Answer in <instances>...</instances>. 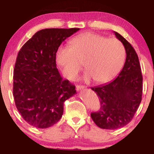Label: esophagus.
<instances>
[{
	"mask_svg": "<svg viewBox=\"0 0 154 154\" xmlns=\"http://www.w3.org/2000/svg\"><path fill=\"white\" fill-rule=\"evenodd\" d=\"M85 88V86H83V85H77L76 86V90H83Z\"/></svg>",
	"mask_w": 154,
	"mask_h": 154,
	"instance_id": "obj_1",
	"label": "esophagus"
}]
</instances>
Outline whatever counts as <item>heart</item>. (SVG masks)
I'll list each match as a JSON object with an SVG mask.
<instances>
[{
  "instance_id": "obj_1",
  "label": "heart",
  "mask_w": 154,
  "mask_h": 154,
  "mask_svg": "<svg viewBox=\"0 0 154 154\" xmlns=\"http://www.w3.org/2000/svg\"><path fill=\"white\" fill-rule=\"evenodd\" d=\"M71 47L61 46L57 50L56 62L64 76L73 81L83 69H87L83 79L102 83L111 81L121 71L125 50L119 40L93 33L77 35L71 41Z\"/></svg>"
}]
</instances>
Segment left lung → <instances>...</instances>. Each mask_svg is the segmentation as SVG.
Listing matches in <instances>:
<instances>
[{"mask_svg": "<svg viewBox=\"0 0 154 154\" xmlns=\"http://www.w3.org/2000/svg\"><path fill=\"white\" fill-rule=\"evenodd\" d=\"M126 52L123 68L108 83L91 88L100 97V109L91 113L94 123L102 129L116 130L131 121L142 96V75L135 50L127 40L113 31Z\"/></svg>", "mask_w": 154, "mask_h": 154, "instance_id": "obj_1", "label": "left lung"}]
</instances>
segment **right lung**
I'll return each mask as SVG.
<instances>
[{
    "mask_svg": "<svg viewBox=\"0 0 154 154\" xmlns=\"http://www.w3.org/2000/svg\"><path fill=\"white\" fill-rule=\"evenodd\" d=\"M80 30L45 29L35 33L19 52L13 73L17 109L29 125L51 127L60 121L64 103L76 93L56 66V52L65 39Z\"/></svg>",
    "mask_w": 154,
    "mask_h": 154,
    "instance_id": "add662e5",
    "label": "right lung"
}]
</instances>
